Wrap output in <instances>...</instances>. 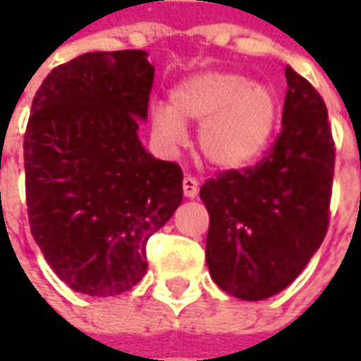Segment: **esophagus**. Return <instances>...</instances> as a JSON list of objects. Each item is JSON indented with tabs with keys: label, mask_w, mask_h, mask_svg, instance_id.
<instances>
[{
	"label": "esophagus",
	"mask_w": 361,
	"mask_h": 361,
	"mask_svg": "<svg viewBox=\"0 0 361 361\" xmlns=\"http://www.w3.org/2000/svg\"><path fill=\"white\" fill-rule=\"evenodd\" d=\"M183 190H185V197L195 199V197L199 195V180H197L195 176L187 174V176L183 178Z\"/></svg>",
	"instance_id": "esophagus-1"
}]
</instances>
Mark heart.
<instances>
[{
	"label": "heart",
	"mask_w": 361,
	"mask_h": 361,
	"mask_svg": "<svg viewBox=\"0 0 361 361\" xmlns=\"http://www.w3.org/2000/svg\"><path fill=\"white\" fill-rule=\"evenodd\" d=\"M275 92L235 72H197L171 90V106L150 110L152 134L174 150L185 138V124H199L197 145L216 169H243L269 145L277 122Z\"/></svg>",
	"instance_id": "b5f03b06"
}]
</instances>
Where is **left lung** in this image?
<instances>
[{
	"mask_svg": "<svg viewBox=\"0 0 361 361\" xmlns=\"http://www.w3.org/2000/svg\"><path fill=\"white\" fill-rule=\"evenodd\" d=\"M281 134L255 166L209 178L207 265L223 291L267 299L298 277L329 225L336 148L324 98L285 68Z\"/></svg>",
	"mask_w": 361,
	"mask_h": 361,
	"instance_id": "obj_1",
	"label": "left lung"
}]
</instances>
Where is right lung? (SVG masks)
Wrapping results in <instances>:
<instances>
[{
    "label": "right lung",
    "mask_w": 361,
    "mask_h": 361,
    "mask_svg": "<svg viewBox=\"0 0 361 361\" xmlns=\"http://www.w3.org/2000/svg\"><path fill=\"white\" fill-rule=\"evenodd\" d=\"M142 49L90 51L54 68L23 138L30 229L56 275L110 298L148 269L146 241L183 201V171L138 138L154 66Z\"/></svg>",
    "instance_id": "add662e5"
}]
</instances>
